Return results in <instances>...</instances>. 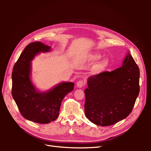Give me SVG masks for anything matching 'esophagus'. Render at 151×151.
<instances>
[{
	"mask_svg": "<svg viewBox=\"0 0 151 151\" xmlns=\"http://www.w3.org/2000/svg\"><path fill=\"white\" fill-rule=\"evenodd\" d=\"M85 85L84 82L83 80H79L78 82L77 83V86L78 87V88H82V87L84 86Z\"/></svg>",
	"mask_w": 151,
	"mask_h": 151,
	"instance_id": "esophagus-1",
	"label": "esophagus"
}]
</instances>
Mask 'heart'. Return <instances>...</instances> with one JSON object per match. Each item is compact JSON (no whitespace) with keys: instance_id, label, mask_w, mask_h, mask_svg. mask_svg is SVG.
<instances>
[{"instance_id":"b5f03b06","label":"heart","mask_w":151,"mask_h":151,"mask_svg":"<svg viewBox=\"0 0 151 151\" xmlns=\"http://www.w3.org/2000/svg\"><path fill=\"white\" fill-rule=\"evenodd\" d=\"M101 56L98 53H93V54H90L89 55H88V59L89 60L91 61H96L99 60L101 58ZM109 63V61L107 60V59H104V60H103L98 63H97L96 65L94 68H93V72L94 73H99L100 72L103 71L105 68H106Z\"/></svg>"}]
</instances>
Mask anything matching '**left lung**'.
Wrapping results in <instances>:
<instances>
[{
	"instance_id": "8db88e82",
	"label": "left lung",
	"mask_w": 151,
	"mask_h": 151,
	"mask_svg": "<svg viewBox=\"0 0 151 151\" xmlns=\"http://www.w3.org/2000/svg\"><path fill=\"white\" fill-rule=\"evenodd\" d=\"M139 68L129 52L120 68L89 77L84 90L86 116L103 127L125 119L139 96Z\"/></svg>"
}]
</instances>
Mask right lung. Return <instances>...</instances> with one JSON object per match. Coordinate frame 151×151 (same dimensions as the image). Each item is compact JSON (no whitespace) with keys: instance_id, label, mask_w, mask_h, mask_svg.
Segmentation results:
<instances>
[{"instance_id":"add662e5","label":"right lung","mask_w":151,"mask_h":151,"mask_svg":"<svg viewBox=\"0 0 151 151\" xmlns=\"http://www.w3.org/2000/svg\"><path fill=\"white\" fill-rule=\"evenodd\" d=\"M51 47L40 42L27 45L14 65L12 96L22 116L29 121L45 124L56 120L65 96L74 89L73 83H62L47 92L36 90L30 79L31 61L40 52Z\"/></svg>"}]
</instances>
